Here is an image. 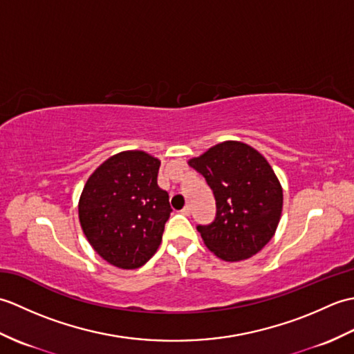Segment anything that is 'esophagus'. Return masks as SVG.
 I'll return each instance as SVG.
<instances>
[{"label":"esophagus","instance_id":"esophagus-1","mask_svg":"<svg viewBox=\"0 0 354 354\" xmlns=\"http://www.w3.org/2000/svg\"><path fill=\"white\" fill-rule=\"evenodd\" d=\"M181 213H183V214H185V216H190V213H192V208H190V205L184 207V208L181 209Z\"/></svg>","mask_w":354,"mask_h":354}]
</instances>
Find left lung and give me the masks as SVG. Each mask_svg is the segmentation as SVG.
Segmentation results:
<instances>
[{
    "label": "left lung",
    "instance_id": "1",
    "mask_svg": "<svg viewBox=\"0 0 354 354\" xmlns=\"http://www.w3.org/2000/svg\"><path fill=\"white\" fill-rule=\"evenodd\" d=\"M216 199L214 221L198 225L204 243L227 261L250 259L278 227L283 190L265 156L240 141H225L189 161Z\"/></svg>",
    "mask_w": 354,
    "mask_h": 354
}]
</instances>
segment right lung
<instances>
[{"label": "right lung", "instance_id": "1", "mask_svg": "<svg viewBox=\"0 0 354 354\" xmlns=\"http://www.w3.org/2000/svg\"><path fill=\"white\" fill-rule=\"evenodd\" d=\"M160 160L141 150L104 161L85 184L79 219L88 242L102 259L135 269L156 252L171 208L158 187Z\"/></svg>", "mask_w": 354, "mask_h": 354}]
</instances>
